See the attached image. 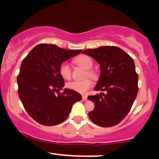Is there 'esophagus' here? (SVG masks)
Returning a JSON list of instances; mask_svg holds the SVG:
<instances>
[{
	"label": "esophagus",
	"mask_w": 159,
	"mask_h": 159,
	"mask_svg": "<svg viewBox=\"0 0 159 159\" xmlns=\"http://www.w3.org/2000/svg\"><path fill=\"white\" fill-rule=\"evenodd\" d=\"M82 98H83V100L84 101H87V97L86 96H82Z\"/></svg>",
	"instance_id": "1"
}]
</instances>
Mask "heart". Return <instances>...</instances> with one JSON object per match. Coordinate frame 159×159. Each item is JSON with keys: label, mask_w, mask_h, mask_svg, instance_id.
<instances>
[{"label": "heart", "mask_w": 159, "mask_h": 159, "mask_svg": "<svg viewBox=\"0 0 159 159\" xmlns=\"http://www.w3.org/2000/svg\"><path fill=\"white\" fill-rule=\"evenodd\" d=\"M75 62L78 65L81 66L82 67L87 69V75L90 76L91 78H96V73L94 72L92 68L93 63L92 59L89 56L87 55H81L78 57ZM59 73L63 78L66 80H69L71 78V69L70 66L67 62H63L59 66ZM92 87V81H90L89 78H86V79L81 80V81H73L69 82L66 84V87L70 90H75L76 92L84 93L86 91L90 88Z\"/></svg>", "instance_id": "b5f03b06"}]
</instances>
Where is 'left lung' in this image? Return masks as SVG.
I'll return each mask as SVG.
<instances>
[{
  "label": "left lung",
  "mask_w": 159,
  "mask_h": 159,
  "mask_svg": "<svg viewBox=\"0 0 159 159\" xmlns=\"http://www.w3.org/2000/svg\"><path fill=\"white\" fill-rule=\"evenodd\" d=\"M82 53L100 64L101 75L94 90L105 92L88 96L95 105L89 117L102 127L117 125L129 114L138 92L134 60L116 46H101Z\"/></svg>",
  "instance_id": "1"
}]
</instances>
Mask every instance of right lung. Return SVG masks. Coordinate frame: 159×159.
I'll list each match as a JSON object with an SVG mask.
<instances>
[{"label": "right lung", "instance_id": "add662e5", "mask_svg": "<svg viewBox=\"0 0 159 159\" xmlns=\"http://www.w3.org/2000/svg\"><path fill=\"white\" fill-rule=\"evenodd\" d=\"M81 50H66L56 45L39 44L24 58L17 76L18 93L27 113L38 123L55 125L68 117L72 105L81 101L76 91L65 89L59 73L63 61Z\"/></svg>", "mask_w": 159, "mask_h": 159}]
</instances>
